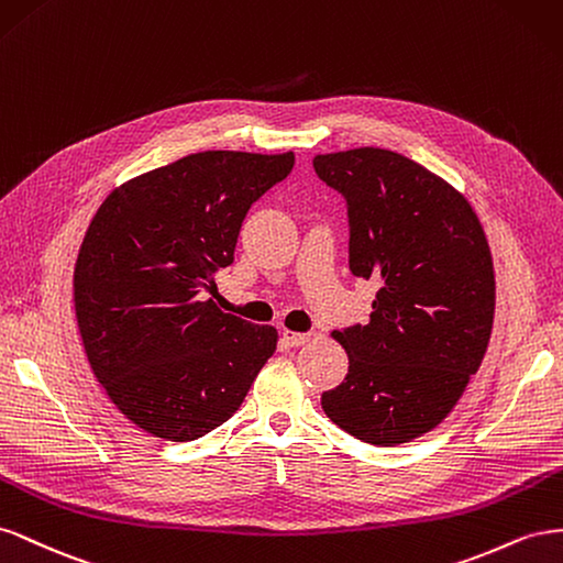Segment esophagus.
Segmentation results:
<instances>
[{
    "label": "esophagus",
    "instance_id": "obj_1",
    "mask_svg": "<svg viewBox=\"0 0 563 563\" xmlns=\"http://www.w3.org/2000/svg\"><path fill=\"white\" fill-rule=\"evenodd\" d=\"M283 340L287 346H303L311 342V332H295V330H285Z\"/></svg>",
    "mask_w": 563,
    "mask_h": 563
}]
</instances>
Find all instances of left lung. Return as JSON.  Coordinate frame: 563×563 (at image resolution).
Instances as JSON below:
<instances>
[{
  "label": "left lung",
  "instance_id": "left-lung-1",
  "mask_svg": "<svg viewBox=\"0 0 563 563\" xmlns=\"http://www.w3.org/2000/svg\"><path fill=\"white\" fill-rule=\"evenodd\" d=\"M349 205V268L379 283L371 323L334 330L349 356L320 396L330 420L365 443L398 445L439 427L486 356L495 271L470 200L384 148L313 157Z\"/></svg>",
  "mask_w": 563,
  "mask_h": 563
}]
</instances>
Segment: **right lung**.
I'll return each mask as SVG.
<instances>
[{
    "label": "right lung",
    "mask_w": 563,
    "mask_h": 563,
    "mask_svg": "<svg viewBox=\"0 0 563 563\" xmlns=\"http://www.w3.org/2000/svg\"><path fill=\"white\" fill-rule=\"evenodd\" d=\"M295 153H192L118 186L96 210L73 297L87 361L115 408L151 437L196 441L231 420L278 330L223 313L205 290L233 264L252 202Z\"/></svg>",
    "instance_id": "right-lung-1"
}]
</instances>
